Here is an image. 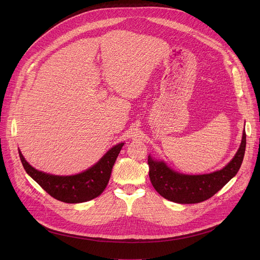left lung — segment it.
<instances>
[{"label": "left lung", "mask_w": 260, "mask_h": 260, "mask_svg": "<svg viewBox=\"0 0 260 260\" xmlns=\"http://www.w3.org/2000/svg\"><path fill=\"white\" fill-rule=\"evenodd\" d=\"M246 149V133L235 157L220 171L205 175H184L170 169L164 161L148 156L149 178L155 190L178 204H197L212 198L239 172Z\"/></svg>", "instance_id": "8db88e82"}]
</instances>
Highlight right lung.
<instances>
[{
    "label": "right lung",
    "instance_id": "obj_1",
    "mask_svg": "<svg viewBox=\"0 0 260 260\" xmlns=\"http://www.w3.org/2000/svg\"><path fill=\"white\" fill-rule=\"evenodd\" d=\"M124 143L115 145L91 168L73 176H55L32 168L18 150L25 172L52 198L68 204L84 203L99 197L106 188L115 160Z\"/></svg>",
    "mask_w": 260,
    "mask_h": 260
}]
</instances>
